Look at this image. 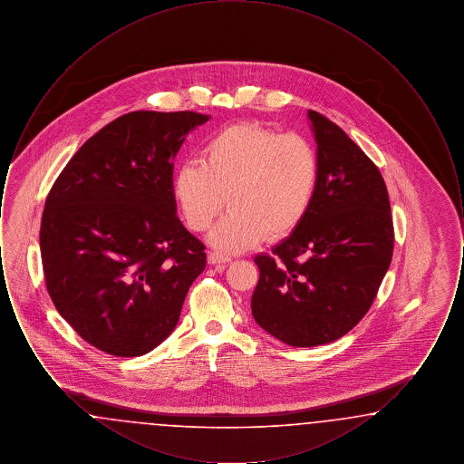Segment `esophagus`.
I'll return each instance as SVG.
<instances>
[{
  "instance_id": "34e87169",
  "label": "esophagus",
  "mask_w": 464,
  "mask_h": 464,
  "mask_svg": "<svg viewBox=\"0 0 464 464\" xmlns=\"http://www.w3.org/2000/svg\"><path fill=\"white\" fill-rule=\"evenodd\" d=\"M231 261V257H227V256H224L221 252H208V265L218 266V267H224L226 263H229Z\"/></svg>"
}]
</instances>
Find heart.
Returning a JSON list of instances; mask_svg holds the SVG:
<instances>
[{
  "label": "heart",
  "mask_w": 464,
  "mask_h": 464,
  "mask_svg": "<svg viewBox=\"0 0 464 464\" xmlns=\"http://www.w3.org/2000/svg\"><path fill=\"white\" fill-rule=\"evenodd\" d=\"M322 163L301 133H280L257 123H235L212 133L199 160H186L174 177V198L195 233L221 216L210 240L226 252H242L265 237L292 235L314 205Z\"/></svg>",
  "instance_id": "b5f03b06"
}]
</instances>
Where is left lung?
<instances>
[{
	"mask_svg": "<svg viewBox=\"0 0 464 464\" xmlns=\"http://www.w3.org/2000/svg\"><path fill=\"white\" fill-rule=\"evenodd\" d=\"M322 163L306 221L257 256L256 322L295 348L327 344L374 303L393 257L390 197L374 161L329 118L308 111Z\"/></svg>",
	"mask_w": 464,
	"mask_h": 464,
	"instance_id": "8db88e82",
	"label": "left lung"
}]
</instances>
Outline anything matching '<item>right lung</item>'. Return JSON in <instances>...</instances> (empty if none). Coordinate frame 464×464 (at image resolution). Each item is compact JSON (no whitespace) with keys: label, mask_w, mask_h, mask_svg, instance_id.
<instances>
[{"label":"right lung","mask_w":464,"mask_h":464,"mask_svg":"<svg viewBox=\"0 0 464 464\" xmlns=\"http://www.w3.org/2000/svg\"><path fill=\"white\" fill-rule=\"evenodd\" d=\"M207 120L195 111L123 114L74 153L46 197V290L104 353L140 356L165 341L205 269V245L176 216L172 161Z\"/></svg>","instance_id":"obj_1"}]
</instances>
